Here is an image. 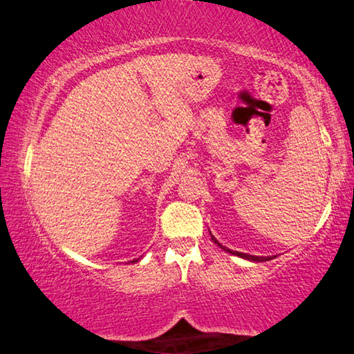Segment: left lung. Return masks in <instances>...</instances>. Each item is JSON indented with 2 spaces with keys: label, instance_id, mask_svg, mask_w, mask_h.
Returning <instances> with one entry per match:
<instances>
[{
  "label": "left lung",
  "instance_id": "obj_1",
  "mask_svg": "<svg viewBox=\"0 0 354 354\" xmlns=\"http://www.w3.org/2000/svg\"><path fill=\"white\" fill-rule=\"evenodd\" d=\"M212 239L214 241V244H218L222 250H225L228 253H233V255H238L241 258H245V259H250V261H269V259H272L270 257H253V255H247V253H241V252H233L230 249H227V247L222 245L218 239H216L214 236H212Z\"/></svg>",
  "mask_w": 354,
  "mask_h": 354
}]
</instances>
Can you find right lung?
<instances>
[{
    "mask_svg": "<svg viewBox=\"0 0 354 354\" xmlns=\"http://www.w3.org/2000/svg\"><path fill=\"white\" fill-rule=\"evenodd\" d=\"M132 263H135V261H132Z\"/></svg>",
    "mask_w": 354,
    "mask_h": 354,
    "instance_id": "right-lung-1",
    "label": "right lung"
}]
</instances>
